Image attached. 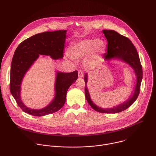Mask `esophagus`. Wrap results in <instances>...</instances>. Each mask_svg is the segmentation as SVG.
<instances>
[{
    "instance_id": "esophagus-1",
    "label": "esophagus",
    "mask_w": 156,
    "mask_h": 156,
    "mask_svg": "<svg viewBox=\"0 0 156 156\" xmlns=\"http://www.w3.org/2000/svg\"><path fill=\"white\" fill-rule=\"evenodd\" d=\"M83 75H84L83 71L82 70H78V76L81 78V77H83Z\"/></svg>"
}]
</instances>
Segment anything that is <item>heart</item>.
Segmentation results:
<instances>
[{"label":"heart","mask_w":156,"mask_h":156,"mask_svg":"<svg viewBox=\"0 0 156 156\" xmlns=\"http://www.w3.org/2000/svg\"><path fill=\"white\" fill-rule=\"evenodd\" d=\"M105 43L101 39H84L75 43L70 48V55L73 58L80 59L90 55L92 53L102 51Z\"/></svg>","instance_id":"heart-1"}]
</instances>
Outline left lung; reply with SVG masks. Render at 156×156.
<instances>
[{"instance_id":"left-lung-1","label":"left lung","mask_w":156,"mask_h":156,"mask_svg":"<svg viewBox=\"0 0 156 156\" xmlns=\"http://www.w3.org/2000/svg\"><path fill=\"white\" fill-rule=\"evenodd\" d=\"M103 33L107 40V53L104 54V58L108 60L112 58H120L128 63L134 71L137 76V82L135 90L133 96L126 102L112 108H102L96 105L91 101L89 94L86 83L87 73L85 75V96L90 106L96 111L101 113H119L128 108L138 98L140 92L141 83L143 78V69L138 52L131 41L126 37L119 34L114 30H103Z\"/></svg>"}]
</instances>
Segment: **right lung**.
I'll list each match as a JSON object with an SVG mask.
<instances>
[{
    "mask_svg": "<svg viewBox=\"0 0 156 156\" xmlns=\"http://www.w3.org/2000/svg\"><path fill=\"white\" fill-rule=\"evenodd\" d=\"M66 30L46 31L36 34L20 44L13 56L10 89L17 104L23 112L33 116H43L55 113L64 105L69 87L78 78V71L58 72L55 81V96L47 107L40 110L27 107L20 99L21 80L31 65L40 55L51 56L54 59L62 58Z\"/></svg>",
    "mask_w": 156,
    "mask_h": 156,
    "instance_id": "add662e5",
    "label": "right lung"
}]
</instances>
